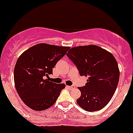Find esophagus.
I'll return each mask as SVG.
<instances>
[{
  "mask_svg": "<svg viewBox=\"0 0 133 133\" xmlns=\"http://www.w3.org/2000/svg\"><path fill=\"white\" fill-rule=\"evenodd\" d=\"M69 87V89H70V90H71V89H75V86H69V87Z\"/></svg>",
  "mask_w": 133,
  "mask_h": 133,
  "instance_id": "34e87169",
  "label": "esophagus"
}]
</instances>
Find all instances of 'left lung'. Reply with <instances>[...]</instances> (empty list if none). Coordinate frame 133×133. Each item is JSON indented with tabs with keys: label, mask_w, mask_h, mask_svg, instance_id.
Wrapping results in <instances>:
<instances>
[{
	"label": "left lung",
	"mask_w": 133,
	"mask_h": 133,
	"mask_svg": "<svg viewBox=\"0 0 133 133\" xmlns=\"http://www.w3.org/2000/svg\"><path fill=\"white\" fill-rule=\"evenodd\" d=\"M79 71L89 77L77 104L84 110L94 112L104 108L112 98L119 80V69L113 55L96 45L70 49L66 54Z\"/></svg>",
	"instance_id": "obj_1"
}]
</instances>
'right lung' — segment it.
<instances>
[{"label":"right lung","instance_id":"1","mask_svg":"<svg viewBox=\"0 0 133 133\" xmlns=\"http://www.w3.org/2000/svg\"><path fill=\"white\" fill-rule=\"evenodd\" d=\"M68 46L41 43L29 48L18 57L14 70L15 88L24 104L41 111L52 106L64 84L49 81V75L66 55Z\"/></svg>","mask_w":133,"mask_h":133}]
</instances>
